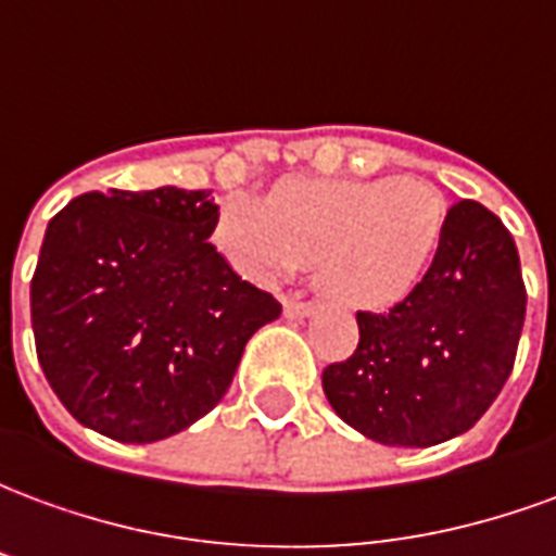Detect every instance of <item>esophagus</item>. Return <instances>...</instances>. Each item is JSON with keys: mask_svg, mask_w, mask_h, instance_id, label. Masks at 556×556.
<instances>
[{"mask_svg": "<svg viewBox=\"0 0 556 556\" xmlns=\"http://www.w3.org/2000/svg\"><path fill=\"white\" fill-rule=\"evenodd\" d=\"M282 313H286V318H306V315H313V303L289 298V301H282Z\"/></svg>", "mask_w": 556, "mask_h": 556, "instance_id": "obj_1", "label": "esophagus"}]
</instances>
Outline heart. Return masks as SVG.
Returning <instances> with one entry per match:
<instances>
[{
	"mask_svg": "<svg viewBox=\"0 0 556 556\" xmlns=\"http://www.w3.org/2000/svg\"><path fill=\"white\" fill-rule=\"evenodd\" d=\"M446 205L414 178H291L270 199L229 193L214 241L243 277L270 286L315 262L327 298L354 309L408 301L438 258Z\"/></svg>",
	"mask_w": 556,
	"mask_h": 556,
	"instance_id": "obj_1",
	"label": "heart"
}]
</instances>
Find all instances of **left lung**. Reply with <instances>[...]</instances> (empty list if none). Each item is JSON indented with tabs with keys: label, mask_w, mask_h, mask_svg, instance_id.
<instances>
[{
	"label": "left lung",
	"mask_w": 556,
	"mask_h": 556,
	"mask_svg": "<svg viewBox=\"0 0 556 556\" xmlns=\"http://www.w3.org/2000/svg\"><path fill=\"white\" fill-rule=\"evenodd\" d=\"M527 291L513 235L473 199L446 211L441 250L408 301L357 313L361 342L330 363V408L387 446H434L465 434L513 372Z\"/></svg>",
	"instance_id": "1"
}]
</instances>
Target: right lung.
<instances>
[{
    "instance_id": "right-lung-1",
    "label": "right lung",
    "mask_w": 556,
    "mask_h": 556,
    "mask_svg": "<svg viewBox=\"0 0 556 556\" xmlns=\"http://www.w3.org/2000/svg\"><path fill=\"white\" fill-rule=\"evenodd\" d=\"M211 190L83 193L47 226L31 277L38 361L59 402L122 443L178 434L226 396L279 318L207 241Z\"/></svg>"
}]
</instances>
